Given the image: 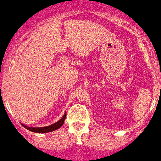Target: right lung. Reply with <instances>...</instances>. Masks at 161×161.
Segmentation results:
<instances>
[{
	"label": "right lung",
	"instance_id": "add662e5",
	"mask_svg": "<svg viewBox=\"0 0 161 161\" xmlns=\"http://www.w3.org/2000/svg\"><path fill=\"white\" fill-rule=\"evenodd\" d=\"M66 116H67V114L65 113L64 115H63V117H62L59 121H57L56 123H53L52 125H50V126H42V127H29V126H25L23 124H21V125H22L25 128H27L28 130L31 131V132H34V133H49V132H52V131H54V130L60 128V126L63 125Z\"/></svg>",
	"mask_w": 161,
	"mask_h": 161
}]
</instances>
